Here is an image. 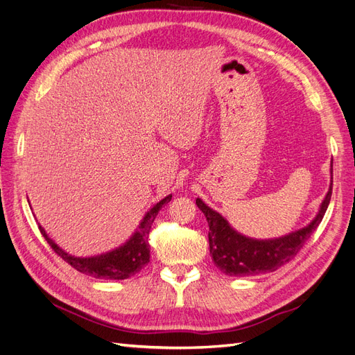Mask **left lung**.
<instances>
[{"label": "left lung", "instance_id": "obj_1", "mask_svg": "<svg viewBox=\"0 0 355 355\" xmlns=\"http://www.w3.org/2000/svg\"><path fill=\"white\" fill-rule=\"evenodd\" d=\"M333 182L327 196L321 204L317 218L308 227L275 240H252L235 232L219 213L207 207L200 198L197 206L209 223V245L211 259L227 275H259L277 271L290 262L302 249L323 219L331 197Z\"/></svg>", "mask_w": 355, "mask_h": 355}]
</instances>
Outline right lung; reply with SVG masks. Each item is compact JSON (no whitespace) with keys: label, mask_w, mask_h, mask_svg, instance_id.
<instances>
[{"label":"right lung","mask_w":355,"mask_h":355,"mask_svg":"<svg viewBox=\"0 0 355 355\" xmlns=\"http://www.w3.org/2000/svg\"><path fill=\"white\" fill-rule=\"evenodd\" d=\"M171 200V196H167L166 198L157 202L155 206L149 210L144 220L139 225L137 231L135 232L133 237L128 240L120 249H115L110 253L93 256V257H73L68 253L63 252L60 247L49 239V235L41 227L40 231L42 237L50 244V247L58 256H60L63 261L68 262L75 270L90 275L94 278H106V280H125V278L135 275L142 270L145 265L149 262V231H151V225L154 219L157 218L158 211L163 207V204L168 202Z\"/></svg>","instance_id":"add662e5"}]
</instances>
